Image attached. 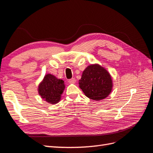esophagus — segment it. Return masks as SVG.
Here are the masks:
<instances>
[{
  "label": "esophagus",
  "mask_w": 153,
  "mask_h": 153,
  "mask_svg": "<svg viewBox=\"0 0 153 153\" xmlns=\"http://www.w3.org/2000/svg\"><path fill=\"white\" fill-rule=\"evenodd\" d=\"M75 82H76V79L75 78H71V79L68 80V82L69 83V84H75Z\"/></svg>",
  "instance_id": "obj_1"
}]
</instances>
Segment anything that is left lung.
Returning <instances> with one entry per match:
<instances>
[{
  "instance_id": "8db88e82",
  "label": "left lung",
  "mask_w": 153,
  "mask_h": 153,
  "mask_svg": "<svg viewBox=\"0 0 153 153\" xmlns=\"http://www.w3.org/2000/svg\"><path fill=\"white\" fill-rule=\"evenodd\" d=\"M79 87L87 98L100 101L106 98L111 92L112 78L105 68L99 64H92L83 71Z\"/></svg>"
}]
</instances>
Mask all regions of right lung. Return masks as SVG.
Returning a JSON list of instances; mask_svg holds the SVG:
<instances>
[{
    "label": "right lung",
    "instance_id": "right-lung-1",
    "mask_svg": "<svg viewBox=\"0 0 153 153\" xmlns=\"http://www.w3.org/2000/svg\"><path fill=\"white\" fill-rule=\"evenodd\" d=\"M65 88L64 81L55 76L48 74L45 75L43 82L38 87V92L41 98L51 103H57Z\"/></svg>",
    "mask_w": 153,
    "mask_h": 153
}]
</instances>
